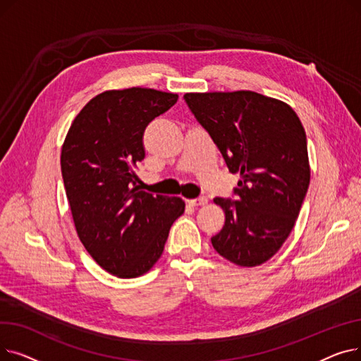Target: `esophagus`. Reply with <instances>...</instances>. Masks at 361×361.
I'll list each match as a JSON object with an SVG mask.
<instances>
[{
	"label": "esophagus",
	"mask_w": 361,
	"mask_h": 361,
	"mask_svg": "<svg viewBox=\"0 0 361 361\" xmlns=\"http://www.w3.org/2000/svg\"><path fill=\"white\" fill-rule=\"evenodd\" d=\"M187 203L190 206H204L207 203V199L206 197H197V199L187 200Z\"/></svg>",
	"instance_id": "1"
}]
</instances>
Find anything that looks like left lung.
<instances>
[{"label": "left lung", "instance_id": "1", "mask_svg": "<svg viewBox=\"0 0 361 361\" xmlns=\"http://www.w3.org/2000/svg\"><path fill=\"white\" fill-rule=\"evenodd\" d=\"M184 99L240 180L214 249L241 268L269 260L294 228L310 183L306 131L294 109L252 90L185 93Z\"/></svg>", "mask_w": 361, "mask_h": 361}]
</instances>
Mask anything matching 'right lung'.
Segmentation results:
<instances>
[{"label":"right lung","mask_w":361,"mask_h":361,"mask_svg":"<svg viewBox=\"0 0 361 361\" xmlns=\"http://www.w3.org/2000/svg\"><path fill=\"white\" fill-rule=\"evenodd\" d=\"M178 99L147 87L105 90L71 123L61 147V173L82 244L102 269L137 278L159 260L181 197L140 190L143 133Z\"/></svg>","instance_id":"1"}]
</instances>
